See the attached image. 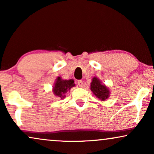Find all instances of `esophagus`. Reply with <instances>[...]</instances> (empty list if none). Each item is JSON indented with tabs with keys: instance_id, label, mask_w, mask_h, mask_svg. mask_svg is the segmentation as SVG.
I'll return each instance as SVG.
<instances>
[{
	"instance_id": "obj_1",
	"label": "esophagus",
	"mask_w": 154,
	"mask_h": 154,
	"mask_svg": "<svg viewBox=\"0 0 154 154\" xmlns=\"http://www.w3.org/2000/svg\"><path fill=\"white\" fill-rule=\"evenodd\" d=\"M77 83L79 87H83V81H82V80H79V81H78Z\"/></svg>"
}]
</instances>
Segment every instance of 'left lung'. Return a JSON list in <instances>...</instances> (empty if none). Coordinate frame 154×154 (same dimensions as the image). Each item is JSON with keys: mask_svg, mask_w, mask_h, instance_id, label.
<instances>
[{"mask_svg": "<svg viewBox=\"0 0 154 154\" xmlns=\"http://www.w3.org/2000/svg\"><path fill=\"white\" fill-rule=\"evenodd\" d=\"M90 90L97 97L102 101L106 100L109 96V90L108 88L104 85H102L100 80L96 77L92 79Z\"/></svg>", "mask_w": 154, "mask_h": 154, "instance_id": "1", "label": "left lung"}]
</instances>
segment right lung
Listing matches in <instances>:
<instances>
[{"mask_svg": "<svg viewBox=\"0 0 154 154\" xmlns=\"http://www.w3.org/2000/svg\"><path fill=\"white\" fill-rule=\"evenodd\" d=\"M73 82V80H62L60 77H58L53 88L54 94L62 99L64 98V94L75 85Z\"/></svg>", "mask_w": 154, "mask_h": 154, "instance_id": "add662e5", "label": "right lung"}]
</instances>
